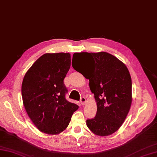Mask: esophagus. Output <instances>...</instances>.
Masks as SVG:
<instances>
[{
    "instance_id": "1",
    "label": "esophagus",
    "mask_w": 157,
    "mask_h": 157,
    "mask_svg": "<svg viewBox=\"0 0 157 157\" xmlns=\"http://www.w3.org/2000/svg\"><path fill=\"white\" fill-rule=\"evenodd\" d=\"M80 102H81V104L82 105H84L85 104H86V98H85L84 97H82L81 98V99H80Z\"/></svg>"
}]
</instances>
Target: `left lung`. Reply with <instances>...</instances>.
Instances as JSON below:
<instances>
[{"label": "left lung", "mask_w": 157, "mask_h": 157, "mask_svg": "<svg viewBox=\"0 0 157 157\" xmlns=\"http://www.w3.org/2000/svg\"><path fill=\"white\" fill-rule=\"evenodd\" d=\"M88 55L92 57L88 65L72 66L78 72L83 68L97 102L96 116L87 120V126L95 135L106 136L121 127L130 109L132 78L126 65L114 56L105 52Z\"/></svg>", "instance_id": "8db88e82"}]
</instances>
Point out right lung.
Instances as JSON below:
<instances>
[{"label":"right lung","instance_id":"right-lung-1","mask_svg":"<svg viewBox=\"0 0 157 157\" xmlns=\"http://www.w3.org/2000/svg\"><path fill=\"white\" fill-rule=\"evenodd\" d=\"M69 53H46L27 71L21 96L29 117L40 131L58 134L68 127L79 106L66 99L64 79L70 68Z\"/></svg>","mask_w":157,"mask_h":157}]
</instances>
